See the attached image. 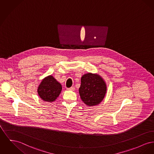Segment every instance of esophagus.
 I'll return each mask as SVG.
<instances>
[{
  "label": "esophagus",
  "mask_w": 154,
  "mask_h": 154,
  "mask_svg": "<svg viewBox=\"0 0 154 154\" xmlns=\"http://www.w3.org/2000/svg\"><path fill=\"white\" fill-rule=\"evenodd\" d=\"M67 90L74 91L75 90V88H74V87H70V88H67Z\"/></svg>",
  "instance_id": "esophagus-1"
}]
</instances>
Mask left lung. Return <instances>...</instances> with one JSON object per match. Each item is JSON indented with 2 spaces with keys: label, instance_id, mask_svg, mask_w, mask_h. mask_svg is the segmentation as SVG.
Here are the masks:
<instances>
[{
  "label": "left lung",
  "instance_id": "8db88e82",
  "mask_svg": "<svg viewBox=\"0 0 154 154\" xmlns=\"http://www.w3.org/2000/svg\"><path fill=\"white\" fill-rule=\"evenodd\" d=\"M106 91V82L99 74L88 72L82 76L79 94L82 102L87 106L100 104L104 99Z\"/></svg>",
  "mask_w": 154,
  "mask_h": 154
}]
</instances>
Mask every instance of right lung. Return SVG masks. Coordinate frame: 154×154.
<instances>
[{"mask_svg": "<svg viewBox=\"0 0 154 154\" xmlns=\"http://www.w3.org/2000/svg\"><path fill=\"white\" fill-rule=\"evenodd\" d=\"M62 90V87L60 83L50 75L42 79L38 87L37 92L42 100L52 102L59 96Z\"/></svg>", "mask_w": 154, "mask_h": 154, "instance_id": "right-lung-1", "label": "right lung"}]
</instances>
